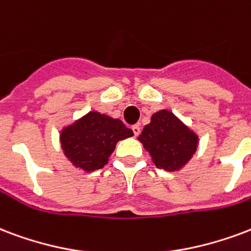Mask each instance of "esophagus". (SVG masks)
<instances>
[{"label": "esophagus", "mask_w": 251, "mask_h": 251, "mask_svg": "<svg viewBox=\"0 0 251 251\" xmlns=\"http://www.w3.org/2000/svg\"><path fill=\"white\" fill-rule=\"evenodd\" d=\"M132 131H133V133H135V136H137V135H139L141 131L140 126H139V124H135V126H132Z\"/></svg>", "instance_id": "esophagus-1"}]
</instances>
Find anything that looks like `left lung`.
<instances>
[{
    "label": "left lung",
    "instance_id": "8db88e82",
    "mask_svg": "<svg viewBox=\"0 0 251 251\" xmlns=\"http://www.w3.org/2000/svg\"><path fill=\"white\" fill-rule=\"evenodd\" d=\"M137 140L152 163L167 172L181 171L199 148V135L169 110L154 112Z\"/></svg>",
    "mask_w": 251,
    "mask_h": 251
}]
</instances>
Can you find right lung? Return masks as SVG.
<instances>
[{
  "label": "right lung",
  "instance_id": "add662e5",
  "mask_svg": "<svg viewBox=\"0 0 251 251\" xmlns=\"http://www.w3.org/2000/svg\"><path fill=\"white\" fill-rule=\"evenodd\" d=\"M131 136L132 129L122 120L90 111L62 128L59 140L66 159L75 168L95 172L108 163L118 141Z\"/></svg>",
  "mask_w": 251,
  "mask_h": 251
}]
</instances>
